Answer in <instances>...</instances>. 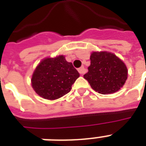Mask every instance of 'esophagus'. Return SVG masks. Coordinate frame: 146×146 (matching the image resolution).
<instances>
[{"mask_svg":"<svg viewBox=\"0 0 146 146\" xmlns=\"http://www.w3.org/2000/svg\"><path fill=\"white\" fill-rule=\"evenodd\" d=\"M78 71H79V73H80V74H84L85 73H86V70L83 67V66H82V67H80V68L78 69Z\"/></svg>","mask_w":146,"mask_h":146,"instance_id":"34e87169","label":"esophagus"}]
</instances>
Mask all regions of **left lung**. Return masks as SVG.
Returning a JSON list of instances; mask_svg holds the SVG:
<instances>
[{"label":"left lung","instance_id":"obj_1","mask_svg":"<svg viewBox=\"0 0 146 146\" xmlns=\"http://www.w3.org/2000/svg\"><path fill=\"white\" fill-rule=\"evenodd\" d=\"M91 64L83 76L92 89L98 93H114L123 87L127 79V68L121 60L111 52L93 51Z\"/></svg>","mask_w":146,"mask_h":146}]
</instances>
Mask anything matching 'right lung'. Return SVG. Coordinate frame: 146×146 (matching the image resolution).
<instances>
[{
    "instance_id": "add662e5",
    "label": "right lung",
    "mask_w": 146,
    "mask_h": 146,
    "mask_svg": "<svg viewBox=\"0 0 146 146\" xmlns=\"http://www.w3.org/2000/svg\"><path fill=\"white\" fill-rule=\"evenodd\" d=\"M80 73L64 55L42 60L32 76V86L43 98L57 99L70 92Z\"/></svg>"
}]
</instances>
